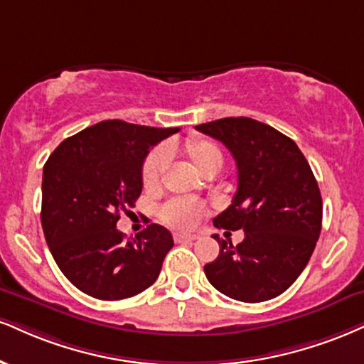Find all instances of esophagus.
Here are the masks:
<instances>
[{
    "label": "esophagus",
    "instance_id": "1",
    "mask_svg": "<svg viewBox=\"0 0 364 364\" xmlns=\"http://www.w3.org/2000/svg\"><path fill=\"white\" fill-rule=\"evenodd\" d=\"M198 237L196 235H188V234H174V242L181 244V242H193Z\"/></svg>",
    "mask_w": 364,
    "mask_h": 364
}]
</instances>
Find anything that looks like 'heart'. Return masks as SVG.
I'll return each instance as SVG.
<instances>
[{"label": "heart", "mask_w": 364, "mask_h": 364, "mask_svg": "<svg viewBox=\"0 0 364 364\" xmlns=\"http://www.w3.org/2000/svg\"><path fill=\"white\" fill-rule=\"evenodd\" d=\"M174 151H176L174 147H159L147 156L142 168V183L147 190H154V188L159 186L166 166H168L169 156H173ZM183 152H185V156L190 159V163L193 164V168L198 171L201 176H210V174L215 176L224 166V154H222L220 147L213 144L212 140H186L185 146H183ZM205 212H207V208L200 201L178 198L164 205L163 210H161V218H163L166 225L173 227V229L190 230L198 224Z\"/></svg>", "instance_id": "1"}]
</instances>
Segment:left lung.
I'll return each instance as SVG.
<instances>
[{
	"label": "left lung",
	"instance_id": "obj_1",
	"mask_svg": "<svg viewBox=\"0 0 364 364\" xmlns=\"http://www.w3.org/2000/svg\"><path fill=\"white\" fill-rule=\"evenodd\" d=\"M220 140L237 164V191L213 225L244 230V240L213 235L217 259L205 264L218 291L247 304L282 295L300 277L322 229L317 179L295 142L247 117H229L195 127Z\"/></svg>",
	"mask_w": 364,
	"mask_h": 364
}]
</instances>
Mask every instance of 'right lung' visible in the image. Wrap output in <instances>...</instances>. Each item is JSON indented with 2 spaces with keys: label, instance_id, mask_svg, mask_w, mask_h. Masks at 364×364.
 Returning a JSON list of instances; mask_svg holds the SVG:
<instances>
[{
  "label": "right lung",
  "instance_id": "1",
  "mask_svg": "<svg viewBox=\"0 0 364 364\" xmlns=\"http://www.w3.org/2000/svg\"><path fill=\"white\" fill-rule=\"evenodd\" d=\"M179 129L105 120L63 140L42 178V229L64 277L98 300H122L151 287L173 235L151 224L132 240L117 229L142 191L149 149Z\"/></svg>",
  "mask_w": 364,
  "mask_h": 364
}]
</instances>
